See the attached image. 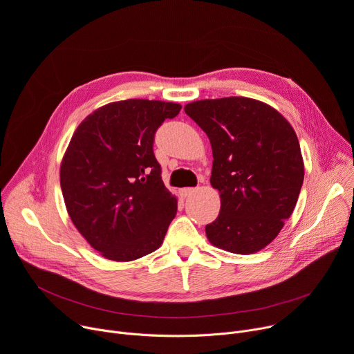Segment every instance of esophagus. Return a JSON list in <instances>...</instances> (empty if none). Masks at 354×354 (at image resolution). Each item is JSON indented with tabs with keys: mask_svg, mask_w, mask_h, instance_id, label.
Wrapping results in <instances>:
<instances>
[{
	"mask_svg": "<svg viewBox=\"0 0 354 354\" xmlns=\"http://www.w3.org/2000/svg\"><path fill=\"white\" fill-rule=\"evenodd\" d=\"M194 192H196V188H181L180 189V194L183 197H188V196H192Z\"/></svg>",
	"mask_w": 354,
	"mask_h": 354,
	"instance_id": "34e87169",
	"label": "esophagus"
}]
</instances>
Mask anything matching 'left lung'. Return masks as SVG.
I'll return each mask as SVG.
<instances>
[{
    "instance_id": "obj_1",
    "label": "left lung",
    "mask_w": 354,
    "mask_h": 354,
    "mask_svg": "<svg viewBox=\"0 0 354 354\" xmlns=\"http://www.w3.org/2000/svg\"><path fill=\"white\" fill-rule=\"evenodd\" d=\"M184 112L208 136L211 185L221 208L205 227L224 251L250 255L277 238L296 205L305 169L290 123L269 104L250 97L192 102Z\"/></svg>"
}]
</instances>
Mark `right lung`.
Segmentation results:
<instances>
[{"label": "right lung", "mask_w": 354, "mask_h": 354, "mask_svg": "<svg viewBox=\"0 0 354 354\" xmlns=\"http://www.w3.org/2000/svg\"><path fill=\"white\" fill-rule=\"evenodd\" d=\"M181 104L127 99L104 104L75 130L61 188L76 230L102 257L127 262L156 251L177 212L161 180L154 133Z\"/></svg>", "instance_id": "add662e5"}]
</instances>
